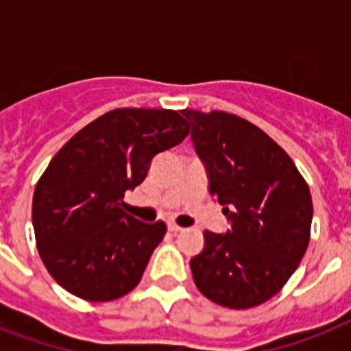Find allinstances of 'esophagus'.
I'll return each mask as SVG.
<instances>
[{
    "label": "esophagus",
    "instance_id": "34e87169",
    "mask_svg": "<svg viewBox=\"0 0 351 351\" xmlns=\"http://www.w3.org/2000/svg\"><path fill=\"white\" fill-rule=\"evenodd\" d=\"M167 228H169L171 233H178V231H182L180 226H176L175 222H169V226H167Z\"/></svg>",
    "mask_w": 351,
    "mask_h": 351
}]
</instances>
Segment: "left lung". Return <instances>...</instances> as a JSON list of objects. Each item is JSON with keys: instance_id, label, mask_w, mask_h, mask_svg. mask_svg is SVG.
Masks as SVG:
<instances>
[{"instance_id": "obj_1", "label": "left lung", "mask_w": 351, "mask_h": 351, "mask_svg": "<svg viewBox=\"0 0 351 351\" xmlns=\"http://www.w3.org/2000/svg\"><path fill=\"white\" fill-rule=\"evenodd\" d=\"M208 171L209 193L231 228L204 231L189 266L204 297L245 310L277 295L310 242V187L278 143L244 118L224 111L182 112Z\"/></svg>"}]
</instances>
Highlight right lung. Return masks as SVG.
Masks as SVG:
<instances>
[{"mask_svg": "<svg viewBox=\"0 0 351 351\" xmlns=\"http://www.w3.org/2000/svg\"><path fill=\"white\" fill-rule=\"evenodd\" d=\"M187 134L180 112L114 109L58 151L36 184L32 226L41 261L63 289L107 302L136 288L165 224L136 220L121 200L145 180L154 156Z\"/></svg>", "mask_w": 351, "mask_h": 351, "instance_id": "right-lung-1", "label": "right lung"}]
</instances>
